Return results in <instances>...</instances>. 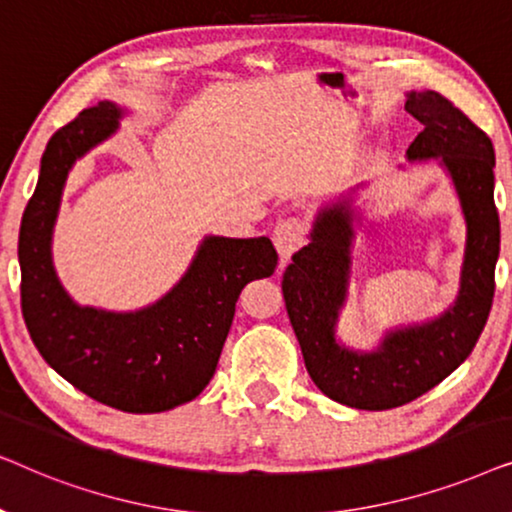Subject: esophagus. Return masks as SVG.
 Wrapping results in <instances>:
<instances>
[{
    "label": "esophagus",
    "mask_w": 512,
    "mask_h": 512,
    "mask_svg": "<svg viewBox=\"0 0 512 512\" xmlns=\"http://www.w3.org/2000/svg\"><path fill=\"white\" fill-rule=\"evenodd\" d=\"M272 242L282 256V263H286L293 251H298L305 244V221L298 216H286L272 230Z\"/></svg>",
    "instance_id": "esophagus-1"
}]
</instances>
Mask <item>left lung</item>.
<instances>
[{"label": "left lung", "instance_id": "8db88e82", "mask_svg": "<svg viewBox=\"0 0 512 512\" xmlns=\"http://www.w3.org/2000/svg\"><path fill=\"white\" fill-rule=\"evenodd\" d=\"M405 109L424 125L408 160H440L466 219L454 303L436 319L389 331L373 352L340 345L335 326L347 300L356 219L345 195L319 209L310 244L293 254L282 279L286 312L312 382L333 401L359 410L398 408L443 382L473 352L494 298L501 228L492 139L436 90H412Z\"/></svg>", "mask_w": 512, "mask_h": 512}]
</instances>
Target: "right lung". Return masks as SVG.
I'll return each instance as SVG.
<instances>
[{
    "label": "right lung",
    "instance_id": "1",
    "mask_svg": "<svg viewBox=\"0 0 512 512\" xmlns=\"http://www.w3.org/2000/svg\"><path fill=\"white\" fill-rule=\"evenodd\" d=\"M114 102L83 109L48 139L39 181L18 237L20 305L39 354L55 373L109 408L165 412L193 401L214 377L244 286L270 277L277 251L268 237L209 235L186 275L137 312L76 305L53 268V226L76 160L118 130Z\"/></svg>",
    "mask_w": 512,
    "mask_h": 512
}]
</instances>
